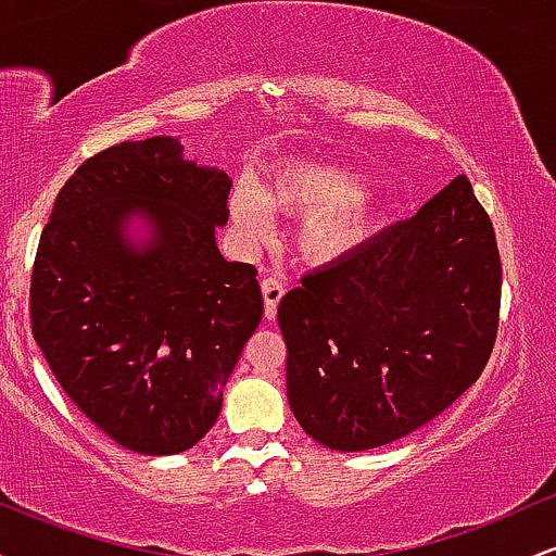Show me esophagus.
<instances>
[{
	"label": "esophagus",
	"instance_id": "1",
	"mask_svg": "<svg viewBox=\"0 0 556 556\" xmlns=\"http://www.w3.org/2000/svg\"><path fill=\"white\" fill-rule=\"evenodd\" d=\"M261 292H264V314L271 321V318L277 316L279 300L285 298V285L279 282L277 277H266L264 282H261Z\"/></svg>",
	"mask_w": 556,
	"mask_h": 556
}]
</instances>
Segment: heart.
<instances>
[{"mask_svg": "<svg viewBox=\"0 0 556 556\" xmlns=\"http://www.w3.org/2000/svg\"><path fill=\"white\" fill-rule=\"evenodd\" d=\"M366 172L340 162L292 159L261 182L258 193L238 188L229 198L235 225L251 240L271 229V212L303 216L295 245L314 264H334L361 248L381 222V203Z\"/></svg>", "mask_w": 556, "mask_h": 556, "instance_id": "b5f03b06", "label": "heart"}]
</instances>
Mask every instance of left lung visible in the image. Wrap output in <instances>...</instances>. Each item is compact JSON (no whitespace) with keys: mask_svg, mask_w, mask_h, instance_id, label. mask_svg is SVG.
Listing matches in <instances>:
<instances>
[{"mask_svg":"<svg viewBox=\"0 0 556 556\" xmlns=\"http://www.w3.org/2000/svg\"><path fill=\"white\" fill-rule=\"evenodd\" d=\"M500 292L494 227L460 175L279 300L292 416L340 452L420 429L481 376Z\"/></svg>","mask_w":556,"mask_h":556,"instance_id":"8db88e82","label":"left lung"}]
</instances>
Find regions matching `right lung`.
<instances>
[{"label":"right lung","instance_id":"1","mask_svg":"<svg viewBox=\"0 0 556 556\" xmlns=\"http://www.w3.org/2000/svg\"><path fill=\"white\" fill-rule=\"evenodd\" d=\"M229 188L180 138L123 140L80 164L41 232L38 348L80 413L138 455L206 437L264 316L256 266L216 248Z\"/></svg>","mask_w":556,"mask_h":556}]
</instances>
